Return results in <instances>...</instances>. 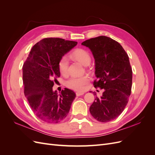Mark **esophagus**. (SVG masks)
<instances>
[{"mask_svg": "<svg viewBox=\"0 0 155 155\" xmlns=\"http://www.w3.org/2000/svg\"><path fill=\"white\" fill-rule=\"evenodd\" d=\"M76 94L77 96H82V95L84 94V92H77Z\"/></svg>", "mask_w": 155, "mask_h": 155, "instance_id": "34e87169", "label": "esophagus"}]
</instances>
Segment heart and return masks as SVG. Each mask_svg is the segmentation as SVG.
I'll list each match as a JSON object with an SVG mask.
<instances>
[{"mask_svg":"<svg viewBox=\"0 0 155 155\" xmlns=\"http://www.w3.org/2000/svg\"><path fill=\"white\" fill-rule=\"evenodd\" d=\"M70 58L78 61L84 66H87L91 62V55L88 51L83 48H77L70 54ZM59 69L63 76H67L68 73V61L66 57L61 58L59 61ZM89 81L87 75L72 77L66 82V86L75 91H82Z\"/></svg>","mask_w":155,"mask_h":155,"instance_id":"heart-1","label":"heart"}]
</instances>
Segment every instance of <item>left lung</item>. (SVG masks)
I'll use <instances>...</instances> for the list:
<instances>
[{
    "mask_svg": "<svg viewBox=\"0 0 155 155\" xmlns=\"http://www.w3.org/2000/svg\"><path fill=\"white\" fill-rule=\"evenodd\" d=\"M90 49L95 59V88L104 89L90 107L91 115L105 123L121 114L127 104L132 87L133 72L127 54L118 42L99 36L81 43Z\"/></svg>",
    "mask_w": 155,
    "mask_h": 155,
    "instance_id": "8db88e82",
    "label": "left lung"
}]
</instances>
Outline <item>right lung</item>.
<instances>
[{"instance_id":"right-lung-1","label":"right lung","mask_w":155,"mask_h":155,"mask_svg":"<svg viewBox=\"0 0 155 155\" xmlns=\"http://www.w3.org/2000/svg\"><path fill=\"white\" fill-rule=\"evenodd\" d=\"M77 42L45 38L33 46L22 67L25 95L32 111L45 122L59 123L67 116L76 94L64 88L59 95L52 87L60 77L59 61Z\"/></svg>"}]
</instances>
